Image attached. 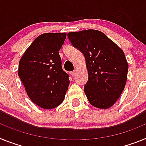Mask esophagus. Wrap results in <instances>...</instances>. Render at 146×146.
<instances>
[{
  "label": "esophagus",
  "instance_id": "obj_1",
  "mask_svg": "<svg viewBox=\"0 0 146 146\" xmlns=\"http://www.w3.org/2000/svg\"><path fill=\"white\" fill-rule=\"evenodd\" d=\"M76 70H73V72H71V75H72V76H76Z\"/></svg>",
  "mask_w": 146,
  "mask_h": 146
}]
</instances>
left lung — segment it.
I'll return each mask as SVG.
<instances>
[{
  "label": "left lung",
  "instance_id": "left-lung-1",
  "mask_svg": "<svg viewBox=\"0 0 146 146\" xmlns=\"http://www.w3.org/2000/svg\"><path fill=\"white\" fill-rule=\"evenodd\" d=\"M68 36L85 58L88 81L84 92L89 102L98 109L113 106L127 81L129 65L123 50L94 29L69 32Z\"/></svg>",
  "mask_w": 146,
  "mask_h": 146
}]
</instances>
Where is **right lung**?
<instances>
[{
    "instance_id": "right-lung-1",
    "label": "right lung",
    "mask_w": 146,
    "mask_h": 146,
    "mask_svg": "<svg viewBox=\"0 0 146 146\" xmlns=\"http://www.w3.org/2000/svg\"><path fill=\"white\" fill-rule=\"evenodd\" d=\"M66 33H45L34 40L19 62L18 76L33 103L45 110L64 101L70 80L59 54Z\"/></svg>"
}]
</instances>
